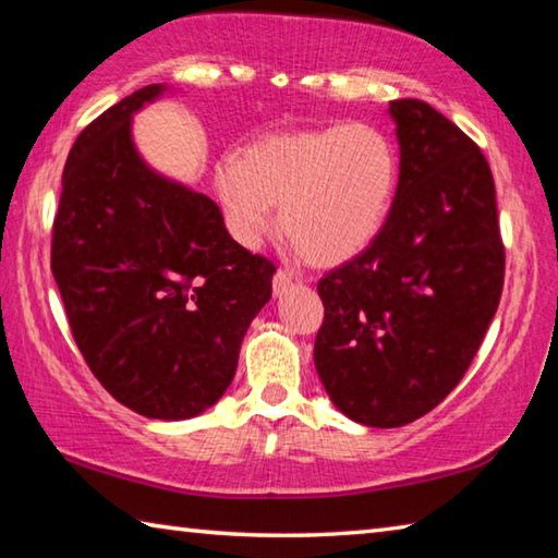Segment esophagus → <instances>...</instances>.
I'll return each instance as SVG.
<instances>
[{"mask_svg":"<svg viewBox=\"0 0 558 558\" xmlns=\"http://www.w3.org/2000/svg\"><path fill=\"white\" fill-rule=\"evenodd\" d=\"M290 286H295V278H292L288 270H278L276 276H272V290H276V295H282Z\"/></svg>","mask_w":558,"mask_h":558,"instance_id":"1","label":"esophagus"}]
</instances>
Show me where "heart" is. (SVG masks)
I'll return each mask as SVG.
<instances>
[{
  "mask_svg": "<svg viewBox=\"0 0 558 558\" xmlns=\"http://www.w3.org/2000/svg\"><path fill=\"white\" fill-rule=\"evenodd\" d=\"M399 153L366 122L268 135L216 169L226 226L245 248L258 245L280 206V231L319 268L342 266L379 239L399 189Z\"/></svg>",
  "mask_w": 558,
  "mask_h": 558,
  "instance_id": "1",
  "label": "heart"
}]
</instances>
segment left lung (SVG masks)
<instances>
[{
    "instance_id": "8db88e82",
    "label": "left lung",
    "mask_w": 558,
    "mask_h": 558,
    "mask_svg": "<svg viewBox=\"0 0 558 558\" xmlns=\"http://www.w3.org/2000/svg\"><path fill=\"white\" fill-rule=\"evenodd\" d=\"M401 174L384 229L317 282L315 366L329 399L399 428L446 399L475 359L505 286L485 155L428 102L391 100Z\"/></svg>"
}]
</instances>
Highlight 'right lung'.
I'll list each match as a JSON object with an SVG mask.
<instances>
[{
	"mask_svg": "<svg viewBox=\"0 0 558 558\" xmlns=\"http://www.w3.org/2000/svg\"><path fill=\"white\" fill-rule=\"evenodd\" d=\"M162 90H135L75 137L51 272L75 344L112 399L147 418L182 421L229 389L276 266L231 239L209 196L137 155L130 118Z\"/></svg>",
	"mask_w": 558,
	"mask_h": 558,
	"instance_id": "right-lung-1",
	"label": "right lung"
}]
</instances>
